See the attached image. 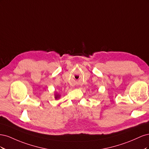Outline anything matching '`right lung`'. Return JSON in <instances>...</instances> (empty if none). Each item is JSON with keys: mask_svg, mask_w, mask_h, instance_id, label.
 <instances>
[{"mask_svg": "<svg viewBox=\"0 0 149 149\" xmlns=\"http://www.w3.org/2000/svg\"><path fill=\"white\" fill-rule=\"evenodd\" d=\"M58 97V95H57V96H56V97H55V98H56H56H57V97Z\"/></svg>", "mask_w": 149, "mask_h": 149, "instance_id": "right-lung-1", "label": "right lung"}]
</instances>
